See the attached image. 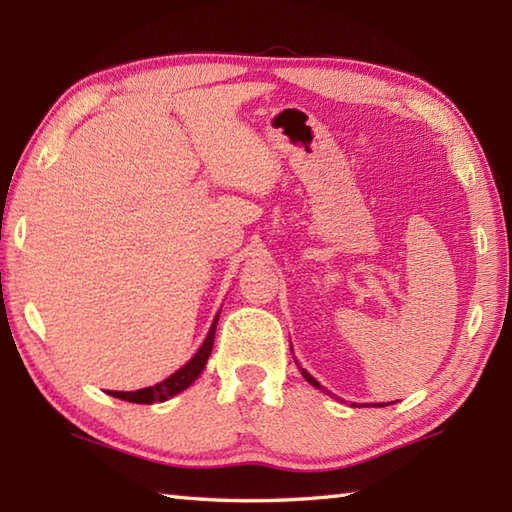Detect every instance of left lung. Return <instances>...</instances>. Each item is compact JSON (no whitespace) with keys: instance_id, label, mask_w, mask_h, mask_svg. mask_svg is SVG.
Returning <instances> with one entry per match:
<instances>
[{"instance_id":"1","label":"left lung","mask_w":512,"mask_h":512,"mask_svg":"<svg viewBox=\"0 0 512 512\" xmlns=\"http://www.w3.org/2000/svg\"><path fill=\"white\" fill-rule=\"evenodd\" d=\"M299 369H301V376H303V378H306L310 385H314V387H317V389H323V387H321V385L317 383V380H314V378H312V376H310V374L306 372V369H303V367H299ZM323 391H325V389H323ZM383 405H385V402H383ZM378 407H380V402H378Z\"/></svg>"}]
</instances>
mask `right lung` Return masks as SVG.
Segmentation results:
<instances>
[{
  "instance_id": "right-lung-1",
  "label": "right lung",
  "mask_w": 512,
  "mask_h": 512,
  "mask_svg": "<svg viewBox=\"0 0 512 512\" xmlns=\"http://www.w3.org/2000/svg\"><path fill=\"white\" fill-rule=\"evenodd\" d=\"M217 319H220V314H217V317L213 319L211 330H209V334H206V339L200 345V350L195 352L191 361L184 367H180L176 374H171L169 378H165L162 383H158L154 387H145V389H138V391H110V396L127 400V402H136V405H154V402H165L176 394H180V391L187 389L193 383V380L202 374L206 361H209L211 350H213V341H215Z\"/></svg>"
}]
</instances>
